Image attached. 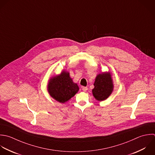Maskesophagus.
Instances as JSON below:
<instances>
[{"label": "esophagus", "instance_id": "obj_1", "mask_svg": "<svg viewBox=\"0 0 155 155\" xmlns=\"http://www.w3.org/2000/svg\"><path fill=\"white\" fill-rule=\"evenodd\" d=\"M82 90L84 92H86V91H87V87H82Z\"/></svg>", "mask_w": 155, "mask_h": 155}]
</instances>
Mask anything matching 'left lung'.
<instances>
[{"mask_svg": "<svg viewBox=\"0 0 155 155\" xmlns=\"http://www.w3.org/2000/svg\"><path fill=\"white\" fill-rule=\"evenodd\" d=\"M94 84L95 87L92 90V93L94 97L98 101L107 99L112 92L114 86L110 73L98 75Z\"/></svg>", "mask_w": 155, "mask_h": 155, "instance_id": "8db88e82", "label": "left lung"}]
</instances>
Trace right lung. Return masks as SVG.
<instances>
[{"label":"right lung","mask_w":155,"mask_h":155,"mask_svg":"<svg viewBox=\"0 0 155 155\" xmlns=\"http://www.w3.org/2000/svg\"><path fill=\"white\" fill-rule=\"evenodd\" d=\"M48 88L50 95L62 103L71 99L79 90L78 85L73 82L69 74L64 71L60 75L51 78Z\"/></svg>","instance_id":"1"}]
</instances>
